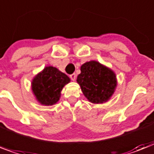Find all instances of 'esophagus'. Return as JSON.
I'll return each instance as SVG.
<instances>
[{
    "label": "esophagus",
    "instance_id": "obj_1",
    "mask_svg": "<svg viewBox=\"0 0 154 154\" xmlns=\"http://www.w3.org/2000/svg\"><path fill=\"white\" fill-rule=\"evenodd\" d=\"M76 77H77V75L75 74V73H72V74L70 75V78H71L72 81H75V80H76Z\"/></svg>",
    "mask_w": 154,
    "mask_h": 154
}]
</instances>
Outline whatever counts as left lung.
<instances>
[{
    "mask_svg": "<svg viewBox=\"0 0 154 154\" xmlns=\"http://www.w3.org/2000/svg\"><path fill=\"white\" fill-rule=\"evenodd\" d=\"M77 83L89 102L106 103L111 98L117 86L116 73L110 68L96 60L85 62L81 66Z\"/></svg>",
    "mask_w": 154,
    "mask_h": 154,
    "instance_id": "obj_1",
    "label": "left lung"
}]
</instances>
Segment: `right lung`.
I'll list each match as a JSON object with an SVG mask.
<instances>
[{"instance_id":"right-lung-1","label":"right lung","mask_w":154,"mask_h":154,"mask_svg":"<svg viewBox=\"0 0 154 154\" xmlns=\"http://www.w3.org/2000/svg\"><path fill=\"white\" fill-rule=\"evenodd\" d=\"M70 82V78L56 67L47 66L36 75L31 89L36 100L42 105L52 106L60 98L61 90Z\"/></svg>"}]
</instances>
